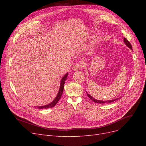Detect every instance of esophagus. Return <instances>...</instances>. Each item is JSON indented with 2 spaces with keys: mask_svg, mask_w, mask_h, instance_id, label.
I'll use <instances>...</instances> for the list:
<instances>
[{
  "mask_svg": "<svg viewBox=\"0 0 146 146\" xmlns=\"http://www.w3.org/2000/svg\"><path fill=\"white\" fill-rule=\"evenodd\" d=\"M83 64L82 63H78L75 64L74 66H73V70L74 71H76V70H79V69H80L81 68H82Z\"/></svg>",
  "mask_w": 146,
  "mask_h": 146,
  "instance_id": "obj_1",
  "label": "esophagus"
}]
</instances>
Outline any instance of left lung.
Wrapping results in <instances>:
<instances>
[{"label": "left lung", "instance_id": "obj_1", "mask_svg": "<svg viewBox=\"0 0 146 146\" xmlns=\"http://www.w3.org/2000/svg\"><path fill=\"white\" fill-rule=\"evenodd\" d=\"M124 42H125V44H126V45L127 46V47H128L129 48H131V50H133V48H132V45H131V44H130V42L126 39L125 38H124ZM87 94V95H88V96L90 99H92V100L94 102H95V103H97V104H106V103H108V102H113V101H116V100H117V99H113V100H110V101H99V100H96V99H95V98H94L92 96H91L90 95H89L88 93H86Z\"/></svg>", "mask_w": 146, "mask_h": 146}]
</instances>
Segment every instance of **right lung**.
Returning a JSON list of instances; mask_svg holds the SVG:
<instances>
[{
  "label": "right lung",
  "instance_id": "add662e5",
  "mask_svg": "<svg viewBox=\"0 0 146 146\" xmlns=\"http://www.w3.org/2000/svg\"><path fill=\"white\" fill-rule=\"evenodd\" d=\"M67 75H68V73L66 74V75L62 78V79H61V83H60V88L59 91H58V94H57V95L56 98H55L54 100L51 103L47 105L41 106H38V109H47V108H52V107H54L57 104L58 101L60 99V98L61 97V95H62L63 89H64V83H65V81L67 79Z\"/></svg>",
  "mask_w": 146,
  "mask_h": 146
}]
</instances>
